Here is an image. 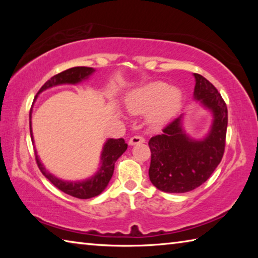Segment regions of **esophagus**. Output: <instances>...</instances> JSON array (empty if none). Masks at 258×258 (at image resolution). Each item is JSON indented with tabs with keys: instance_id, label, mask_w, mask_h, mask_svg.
Masks as SVG:
<instances>
[{
	"instance_id": "esophagus-1",
	"label": "esophagus",
	"mask_w": 258,
	"mask_h": 258,
	"mask_svg": "<svg viewBox=\"0 0 258 258\" xmlns=\"http://www.w3.org/2000/svg\"><path fill=\"white\" fill-rule=\"evenodd\" d=\"M145 142V138H142L141 135H134L130 139L128 143L131 146H134V145H140V143H143Z\"/></svg>"
}]
</instances>
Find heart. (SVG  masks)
<instances>
[{"instance_id":"1","label":"heart","mask_w":258,"mask_h":258,"mask_svg":"<svg viewBox=\"0 0 258 258\" xmlns=\"http://www.w3.org/2000/svg\"><path fill=\"white\" fill-rule=\"evenodd\" d=\"M181 100L180 90L158 81L151 82L131 92L126 98V106L133 113H147L151 111L150 123L161 126L171 120L177 112Z\"/></svg>"}]
</instances>
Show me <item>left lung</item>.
<instances>
[{"label": "left lung", "mask_w": 258, "mask_h": 258, "mask_svg": "<svg viewBox=\"0 0 258 258\" xmlns=\"http://www.w3.org/2000/svg\"><path fill=\"white\" fill-rule=\"evenodd\" d=\"M196 78L195 99L212 110L211 132L203 141L187 137L182 128V116L149 140L151 161L149 177L157 189L169 194H184L206 182L221 163L225 149L228 108L216 87L199 74Z\"/></svg>", "instance_id": "obj_1"}]
</instances>
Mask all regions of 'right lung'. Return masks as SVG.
<instances>
[{
    "label": "right lung",
    "instance_id": "obj_1",
    "mask_svg": "<svg viewBox=\"0 0 258 258\" xmlns=\"http://www.w3.org/2000/svg\"><path fill=\"white\" fill-rule=\"evenodd\" d=\"M94 73V69L91 67H73L69 68L67 71L61 72L56 74L53 77H51L44 85H43L37 94H40L46 89H50L52 86L60 85V84H77L82 81L86 80L90 75ZM37 98V95L35 99ZM29 130H30V137H32V142L34 143L33 133H32V109L29 112ZM127 149V145L125 143L124 139H109L108 141L104 143L103 150L101 154V167L99 168L94 176L91 178H87L85 181L80 182H67L62 181L60 178L52 175L45 169L44 166L42 165L38 158L37 152L35 150V159L40 171L42 172L47 180H49L52 184L58 187L64 194L78 199H89L93 198L95 196H99L101 192L106 189L109 181L113 174V168H115V163L119 157L124 154L125 150Z\"/></svg>",
    "mask_w": 258,
    "mask_h": 258
}]
</instances>
